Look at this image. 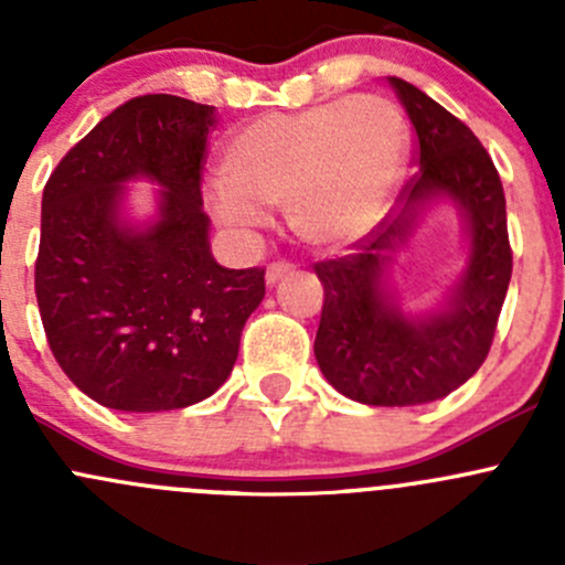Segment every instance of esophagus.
I'll list each match as a JSON object with an SVG mask.
<instances>
[{
    "label": "esophagus",
    "mask_w": 565,
    "mask_h": 565,
    "mask_svg": "<svg viewBox=\"0 0 565 565\" xmlns=\"http://www.w3.org/2000/svg\"><path fill=\"white\" fill-rule=\"evenodd\" d=\"M289 273H292V265H287V262H273V265H267V270H265L267 287H273L276 281H281V278L289 276Z\"/></svg>",
    "instance_id": "34e87169"
}]
</instances>
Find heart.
Here are the masks:
<instances>
[{
	"label": "heart",
	"instance_id": "b5f03b06",
	"mask_svg": "<svg viewBox=\"0 0 565 565\" xmlns=\"http://www.w3.org/2000/svg\"><path fill=\"white\" fill-rule=\"evenodd\" d=\"M407 139L404 114L383 95L262 114L224 145V185L210 191V210L218 224L254 232L262 207H284L300 243L341 246L385 213Z\"/></svg>",
	"mask_w": 565,
	"mask_h": 565
}]
</instances>
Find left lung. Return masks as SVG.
I'll use <instances>...</instances> for the list:
<instances>
[{
    "label": "left lung",
    "mask_w": 565,
    "mask_h": 565,
    "mask_svg": "<svg viewBox=\"0 0 565 565\" xmlns=\"http://www.w3.org/2000/svg\"><path fill=\"white\" fill-rule=\"evenodd\" d=\"M418 136V174L383 224L341 259L315 265L324 287L315 355L324 380L374 407H415L448 396L487 361L511 281L505 193L470 128L413 84L388 76ZM454 203L466 265L435 307L401 306L392 265L423 215Z\"/></svg>",
    "instance_id": "left-lung-1"
}]
</instances>
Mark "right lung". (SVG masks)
<instances>
[{
    "mask_svg": "<svg viewBox=\"0 0 565 565\" xmlns=\"http://www.w3.org/2000/svg\"><path fill=\"white\" fill-rule=\"evenodd\" d=\"M215 106L141 95L114 108L43 188L35 295L49 347L78 391L122 413L213 396L237 361L265 270L210 250L202 161ZM159 188L136 222L127 185Z\"/></svg>",
    "mask_w": 565,
    "mask_h": 565,
    "instance_id": "right-lung-1",
    "label": "right lung"
}]
</instances>
